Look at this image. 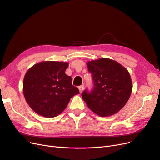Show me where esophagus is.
I'll return each instance as SVG.
<instances>
[{
  "label": "esophagus",
  "instance_id": "esophagus-1",
  "mask_svg": "<svg viewBox=\"0 0 160 160\" xmlns=\"http://www.w3.org/2000/svg\"><path fill=\"white\" fill-rule=\"evenodd\" d=\"M84 84L80 86V87H78V89H79V91H80V92H82V91L84 90Z\"/></svg>",
  "mask_w": 160,
  "mask_h": 160
}]
</instances>
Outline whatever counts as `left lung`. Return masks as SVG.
I'll return each instance as SVG.
<instances>
[{
  "label": "left lung",
  "instance_id": "obj_1",
  "mask_svg": "<svg viewBox=\"0 0 160 160\" xmlns=\"http://www.w3.org/2000/svg\"><path fill=\"white\" fill-rule=\"evenodd\" d=\"M88 70L91 73L93 88L82 93L89 109L98 116L113 115L128 101L132 83L127 69L117 61L101 58L88 61Z\"/></svg>",
  "mask_w": 160,
  "mask_h": 160
}]
</instances>
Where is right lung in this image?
<instances>
[{"instance_id":"1","label":"right lung","mask_w":160,"mask_h":160,"mask_svg":"<svg viewBox=\"0 0 160 160\" xmlns=\"http://www.w3.org/2000/svg\"><path fill=\"white\" fill-rule=\"evenodd\" d=\"M69 63L47 61L35 64L24 76L23 92L34 112L46 118L58 116L69 100L79 94L72 85V78L65 74Z\"/></svg>"}]
</instances>
